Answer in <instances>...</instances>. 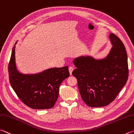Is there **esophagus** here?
<instances>
[{
	"label": "esophagus",
	"instance_id": "1",
	"mask_svg": "<svg viewBox=\"0 0 134 134\" xmlns=\"http://www.w3.org/2000/svg\"><path fill=\"white\" fill-rule=\"evenodd\" d=\"M69 72H70V74L71 75L72 74V72L73 71V67H71V66H70L69 68Z\"/></svg>",
	"mask_w": 134,
	"mask_h": 134
}]
</instances>
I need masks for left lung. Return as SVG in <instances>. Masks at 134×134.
Wrapping results in <instances>:
<instances>
[{"label": "left lung", "mask_w": 134, "mask_h": 134, "mask_svg": "<svg viewBox=\"0 0 134 134\" xmlns=\"http://www.w3.org/2000/svg\"><path fill=\"white\" fill-rule=\"evenodd\" d=\"M113 47L105 58L95 59L81 56L73 60L77 69L72 74L76 78L82 100L91 107L108 105L125 86L128 77V57L120 38L111 33Z\"/></svg>", "instance_id": "obj_1"}]
</instances>
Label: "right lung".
<instances>
[{"label":"right lung","instance_id":"obj_1","mask_svg":"<svg viewBox=\"0 0 134 134\" xmlns=\"http://www.w3.org/2000/svg\"><path fill=\"white\" fill-rule=\"evenodd\" d=\"M16 42L9 64V81L17 96L27 106L33 109H50L54 107L59 94V87L69 77V67L50 68L35 74L18 71L15 61Z\"/></svg>","mask_w":134,"mask_h":134}]
</instances>
